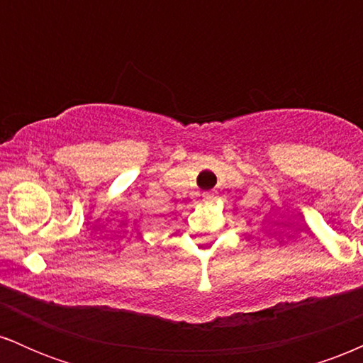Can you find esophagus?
I'll list each match as a JSON object with an SVG mask.
<instances>
[{
  "instance_id": "1",
  "label": "esophagus",
  "mask_w": 363,
  "mask_h": 363,
  "mask_svg": "<svg viewBox=\"0 0 363 363\" xmlns=\"http://www.w3.org/2000/svg\"><path fill=\"white\" fill-rule=\"evenodd\" d=\"M203 198H205L206 201H213L216 196H215L213 191H206V193H203Z\"/></svg>"
}]
</instances>
